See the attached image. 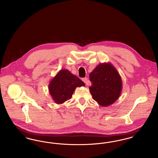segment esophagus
Listing matches in <instances>:
<instances>
[{
	"label": "esophagus",
	"mask_w": 158,
	"mask_h": 158,
	"mask_svg": "<svg viewBox=\"0 0 158 158\" xmlns=\"http://www.w3.org/2000/svg\"><path fill=\"white\" fill-rule=\"evenodd\" d=\"M82 80L83 81L85 82V83L86 85H89L90 82H89V81L88 80V79L87 77H85V78H83Z\"/></svg>",
	"instance_id": "1"
}]
</instances>
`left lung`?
<instances>
[{"instance_id": "obj_1", "label": "left lung", "mask_w": 158, "mask_h": 158, "mask_svg": "<svg viewBox=\"0 0 158 158\" xmlns=\"http://www.w3.org/2000/svg\"><path fill=\"white\" fill-rule=\"evenodd\" d=\"M89 87L92 98L102 106L113 104L120 96L122 80L116 68L111 63L98 64L89 74Z\"/></svg>"}]
</instances>
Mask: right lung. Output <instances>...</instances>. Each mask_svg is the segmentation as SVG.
Wrapping results in <instances>:
<instances>
[{
	"label": "right lung",
	"mask_w": 158,
	"mask_h": 158,
	"mask_svg": "<svg viewBox=\"0 0 158 158\" xmlns=\"http://www.w3.org/2000/svg\"><path fill=\"white\" fill-rule=\"evenodd\" d=\"M85 85L83 82L68 69H61L49 83L48 90L54 102L61 104L72 98L77 87Z\"/></svg>",
	"instance_id": "obj_1"
}]
</instances>
